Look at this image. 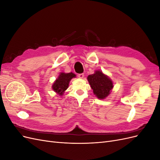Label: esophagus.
I'll return each instance as SVG.
<instances>
[{"mask_svg": "<svg viewBox=\"0 0 160 160\" xmlns=\"http://www.w3.org/2000/svg\"><path fill=\"white\" fill-rule=\"evenodd\" d=\"M78 77L80 79H83L84 77V74L83 73H81V74H79L78 75Z\"/></svg>", "mask_w": 160, "mask_h": 160, "instance_id": "obj_1", "label": "esophagus"}]
</instances>
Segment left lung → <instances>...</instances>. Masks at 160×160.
<instances>
[{"instance_id":"obj_1","label":"left lung","mask_w":160,"mask_h":160,"mask_svg":"<svg viewBox=\"0 0 160 160\" xmlns=\"http://www.w3.org/2000/svg\"><path fill=\"white\" fill-rule=\"evenodd\" d=\"M88 80L93 93L99 99L108 98L113 88V82L100 70H96L93 74L88 77Z\"/></svg>"}]
</instances>
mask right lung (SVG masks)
<instances>
[{
	"mask_svg": "<svg viewBox=\"0 0 160 160\" xmlns=\"http://www.w3.org/2000/svg\"><path fill=\"white\" fill-rule=\"evenodd\" d=\"M76 77V75L73 72H61L59 73L54 83L52 85V89L59 96L63 95L65 91L69 88V82L72 78Z\"/></svg>",
	"mask_w": 160,
	"mask_h": 160,
	"instance_id": "add662e5",
	"label": "right lung"
}]
</instances>
